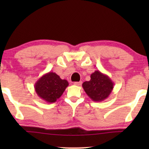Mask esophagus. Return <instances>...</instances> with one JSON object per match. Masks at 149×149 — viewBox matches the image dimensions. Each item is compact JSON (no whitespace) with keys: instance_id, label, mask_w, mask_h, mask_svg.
<instances>
[{"instance_id":"1","label":"esophagus","mask_w":149,"mask_h":149,"mask_svg":"<svg viewBox=\"0 0 149 149\" xmlns=\"http://www.w3.org/2000/svg\"><path fill=\"white\" fill-rule=\"evenodd\" d=\"M82 84V81H79V82H74V85H77V86H80V85Z\"/></svg>"}]
</instances>
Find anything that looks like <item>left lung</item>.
I'll list each match as a JSON object with an SVG mask.
<instances>
[{"instance_id":"left-lung-1","label":"left lung","mask_w":149,"mask_h":149,"mask_svg":"<svg viewBox=\"0 0 149 149\" xmlns=\"http://www.w3.org/2000/svg\"><path fill=\"white\" fill-rule=\"evenodd\" d=\"M91 79L83 83V88L87 95L94 102H102L111 94L114 83L108 75L95 70L91 74Z\"/></svg>"}]
</instances>
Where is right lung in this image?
Wrapping results in <instances>:
<instances>
[{
    "instance_id": "add662e5",
    "label": "right lung",
    "mask_w": 149,
    "mask_h": 149,
    "mask_svg": "<svg viewBox=\"0 0 149 149\" xmlns=\"http://www.w3.org/2000/svg\"><path fill=\"white\" fill-rule=\"evenodd\" d=\"M69 83L56 73L49 72L42 75L34 84L38 96L47 103L56 102L60 98Z\"/></svg>"
}]
</instances>
